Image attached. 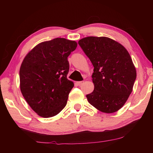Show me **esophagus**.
Masks as SVG:
<instances>
[{"label":"esophagus","instance_id":"1","mask_svg":"<svg viewBox=\"0 0 153 153\" xmlns=\"http://www.w3.org/2000/svg\"><path fill=\"white\" fill-rule=\"evenodd\" d=\"M83 84H84V82H77V84L78 85V86H81V85H82Z\"/></svg>","mask_w":153,"mask_h":153}]
</instances>
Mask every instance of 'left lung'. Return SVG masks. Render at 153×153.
<instances>
[{
	"instance_id": "obj_1",
	"label": "left lung",
	"mask_w": 153,
	"mask_h": 153,
	"mask_svg": "<svg viewBox=\"0 0 153 153\" xmlns=\"http://www.w3.org/2000/svg\"><path fill=\"white\" fill-rule=\"evenodd\" d=\"M78 44L94 66V89L86 95L90 105L103 113H115L132 92L136 70L128 51L107 37L89 36Z\"/></svg>"
}]
</instances>
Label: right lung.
Listing matches in <instances>:
<instances>
[{
  "label": "right lung",
  "instance_id": "right-lung-1",
  "mask_svg": "<svg viewBox=\"0 0 153 153\" xmlns=\"http://www.w3.org/2000/svg\"><path fill=\"white\" fill-rule=\"evenodd\" d=\"M77 46L76 41L55 38L38 44L23 60L19 69L21 92L40 117L55 116L66 106L74 86L67 78V57Z\"/></svg>",
  "mask_w": 153,
  "mask_h": 153
}]
</instances>
